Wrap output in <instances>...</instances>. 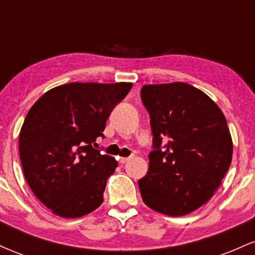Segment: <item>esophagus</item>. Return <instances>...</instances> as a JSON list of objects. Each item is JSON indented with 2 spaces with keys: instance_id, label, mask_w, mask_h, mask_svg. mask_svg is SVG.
I'll use <instances>...</instances> for the list:
<instances>
[{
  "instance_id": "34e87169",
  "label": "esophagus",
  "mask_w": 255,
  "mask_h": 255,
  "mask_svg": "<svg viewBox=\"0 0 255 255\" xmlns=\"http://www.w3.org/2000/svg\"><path fill=\"white\" fill-rule=\"evenodd\" d=\"M129 159H130V157H120L119 162L121 163V164H125V163H127Z\"/></svg>"
}]
</instances>
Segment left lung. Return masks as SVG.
Returning a JSON list of instances; mask_svg holds the SVG:
<instances>
[{
    "instance_id": "obj_1",
    "label": "left lung",
    "mask_w": 255,
    "mask_h": 255,
    "mask_svg": "<svg viewBox=\"0 0 255 255\" xmlns=\"http://www.w3.org/2000/svg\"><path fill=\"white\" fill-rule=\"evenodd\" d=\"M150 115L148 171L137 181L144 203L183 216L209 201L229 170L233 141L218 105L186 83L144 85Z\"/></svg>"
}]
</instances>
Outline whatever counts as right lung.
Segmentation results:
<instances>
[{
  "label": "right lung",
  "instance_id": "1",
  "mask_svg": "<svg viewBox=\"0 0 255 255\" xmlns=\"http://www.w3.org/2000/svg\"><path fill=\"white\" fill-rule=\"evenodd\" d=\"M130 83H71L48 91L20 130L22 170L34 195L55 215L78 218L103 203L115 158L95 148Z\"/></svg>",
  "mask_w": 255,
  "mask_h": 255
}]
</instances>
